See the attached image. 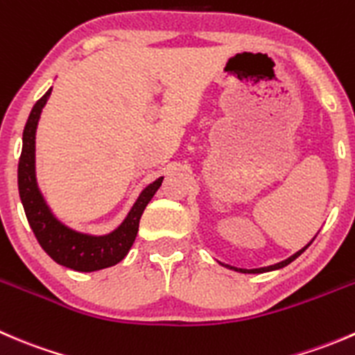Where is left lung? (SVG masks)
I'll use <instances>...</instances> for the list:
<instances>
[{
	"label": "left lung",
	"mask_w": 355,
	"mask_h": 355,
	"mask_svg": "<svg viewBox=\"0 0 355 355\" xmlns=\"http://www.w3.org/2000/svg\"><path fill=\"white\" fill-rule=\"evenodd\" d=\"M314 241V239H313ZM313 241L309 242V244H307L306 247H302V249L300 250H297L295 254H293V256H290L288 259H285V261H282V263H277V264H271V266H266V268H254V270H244V268H235V266H228V264H223V263H220L221 266H225V268H230V270H235V271H241V273H266V271H273V270H280V268H285L287 266V264H290L292 263L293 259H297V257L300 256V254L304 252V250L307 249V247H309L311 244H313Z\"/></svg>",
	"instance_id": "left-lung-1"
}]
</instances>
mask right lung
<instances>
[{
    "instance_id": "obj_1",
    "label": "right lung",
    "mask_w": 355,
    "mask_h": 355,
    "mask_svg": "<svg viewBox=\"0 0 355 355\" xmlns=\"http://www.w3.org/2000/svg\"><path fill=\"white\" fill-rule=\"evenodd\" d=\"M53 89H49L34 105L24 128L22 155L19 159V194L24 204L25 216L34 232L35 239L53 261L75 271L105 270L120 263L134 244L139 232V221L142 213L157 189L161 187L163 177L149 184L139 194L137 200L128 211L127 218L118 228L106 235H89L63 225L55 214L39 191L35 178V130L42 108L48 103Z\"/></svg>"
}]
</instances>
